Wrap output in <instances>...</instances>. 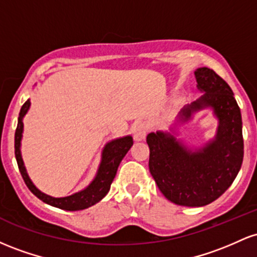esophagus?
Masks as SVG:
<instances>
[{
  "label": "esophagus",
  "instance_id": "esophagus-1",
  "mask_svg": "<svg viewBox=\"0 0 257 257\" xmlns=\"http://www.w3.org/2000/svg\"><path fill=\"white\" fill-rule=\"evenodd\" d=\"M147 131H149V126L145 122H140L135 125L134 129V139L137 141H141L146 138Z\"/></svg>",
  "mask_w": 257,
  "mask_h": 257
}]
</instances>
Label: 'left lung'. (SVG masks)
Returning a JSON list of instances; mask_svg holds the SVG:
<instances>
[{
  "label": "left lung",
  "instance_id": "1",
  "mask_svg": "<svg viewBox=\"0 0 257 257\" xmlns=\"http://www.w3.org/2000/svg\"><path fill=\"white\" fill-rule=\"evenodd\" d=\"M203 94L184 106L170 132L147 135L150 173L164 197L182 206H204L217 199L239 173L244 156L240 108L228 84L208 67L194 71ZM211 108L218 119L217 134L202 148L180 141L176 125L196 111Z\"/></svg>",
  "mask_w": 257,
  "mask_h": 257
}]
</instances>
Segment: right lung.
<instances>
[{"mask_svg": "<svg viewBox=\"0 0 257 257\" xmlns=\"http://www.w3.org/2000/svg\"><path fill=\"white\" fill-rule=\"evenodd\" d=\"M30 99L25 101V104L20 108L19 117H18V125L16 131V140H14V149H16V158L18 167H19L20 174H22L23 179H24L26 186L29 190L31 191L37 198H40L42 202L47 203V204L55 206V208L63 209V210L67 211H76V210H83V209L89 208V206L96 204L100 202L110 191L111 184L113 181L114 176H116L117 169H118L119 163L122 159L124 158L126 152L131 150L133 146V138L131 135L126 137L114 139V140L108 141L106 144L101 152V161H100L98 172L95 174V178L90 182L87 187L83 188L79 192H76L67 197H52L49 194L43 193L40 191L34 182L31 181L30 176H29L28 172L22 157V139H23V132H24V119L25 114L28 113L29 108H30Z\"/></svg>", "mask_w": 257, "mask_h": 257, "instance_id": "obj_1", "label": "right lung"}]
</instances>
